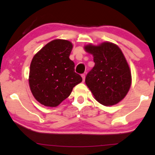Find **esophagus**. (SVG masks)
I'll return each mask as SVG.
<instances>
[{
  "label": "esophagus",
  "mask_w": 155,
  "mask_h": 155,
  "mask_svg": "<svg viewBox=\"0 0 155 155\" xmlns=\"http://www.w3.org/2000/svg\"><path fill=\"white\" fill-rule=\"evenodd\" d=\"M81 77H82V78H83V81H85V74H81Z\"/></svg>",
  "instance_id": "esophagus-1"
}]
</instances>
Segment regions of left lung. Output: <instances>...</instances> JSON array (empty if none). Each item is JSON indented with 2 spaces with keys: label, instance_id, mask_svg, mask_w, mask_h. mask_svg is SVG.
<instances>
[{
  "label": "left lung",
  "instance_id": "obj_1",
  "mask_svg": "<svg viewBox=\"0 0 155 155\" xmlns=\"http://www.w3.org/2000/svg\"><path fill=\"white\" fill-rule=\"evenodd\" d=\"M84 49L93 55L95 63L85 78L87 86L101 104H117L126 97L132 83L130 70L121 49L110 42L89 44Z\"/></svg>",
  "mask_w": 155,
  "mask_h": 155
}]
</instances>
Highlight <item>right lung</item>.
Returning a JSON list of instances; mask_svg holds the SVG:
<instances>
[{"mask_svg": "<svg viewBox=\"0 0 155 155\" xmlns=\"http://www.w3.org/2000/svg\"><path fill=\"white\" fill-rule=\"evenodd\" d=\"M70 41L55 39L38 51L31 60L29 75L31 92L45 106L56 107L69 97L73 87L82 81L69 58Z\"/></svg>", "mask_w": 155, "mask_h": 155, "instance_id": "1", "label": "right lung"}]
</instances>
